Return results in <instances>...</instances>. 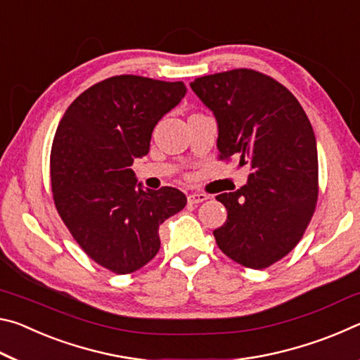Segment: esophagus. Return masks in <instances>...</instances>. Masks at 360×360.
I'll list each match as a JSON object with an SVG mask.
<instances>
[{"instance_id":"34e87169","label":"esophagus","mask_w":360,"mask_h":360,"mask_svg":"<svg viewBox=\"0 0 360 360\" xmlns=\"http://www.w3.org/2000/svg\"><path fill=\"white\" fill-rule=\"evenodd\" d=\"M205 200H208V195L202 193V192H195V193L187 195V202L191 205H198V203L205 202Z\"/></svg>"}]
</instances>
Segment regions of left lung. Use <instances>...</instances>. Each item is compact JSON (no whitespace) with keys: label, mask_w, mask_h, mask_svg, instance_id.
Masks as SVG:
<instances>
[{"label":"left lung","mask_w":360,"mask_h":360,"mask_svg":"<svg viewBox=\"0 0 360 360\" xmlns=\"http://www.w3.org/2000/svg\"><path fill=\"white\" fill-rule=\"evenodd\" d=\"M191 87L217 120L219 160L249 165L248 184L217 195L227 221L216 229L221 251L262 270L294 249L318 202V149L309 119L283 84L238 68L197 77Z\"/></svg>","instance_id":"left-lung-1"}]
</instances>
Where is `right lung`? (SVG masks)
<instances>
[{
  "mask_svg": "<svg viewBox=\"0 0 360 360\" xmlns=\"http://www.w3.org/2000/svg\"><path fill=\"white\" fill-rule=\"evenodd\" d=\"M186 92L184 82L112 76L79 95L57 127L53 203L82 251L117 275L155 257L158 229L187 203L174 187L143 188L129 168L148 154L157 122Z\"/></svg>",
  "mask_w": 360,
  "mask_h": 360,
  "instance_id": "add662e5",
  "label": "right lung"
}]
</instances>
